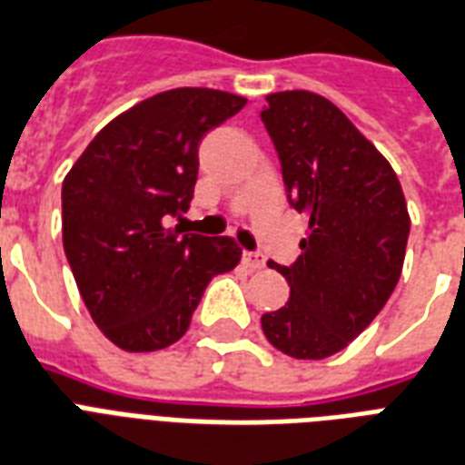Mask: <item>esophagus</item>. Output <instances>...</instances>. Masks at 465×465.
I'll return each mask as SVG.
<instances>
[{
    "label": "esophagus",
    "instance_id": "esophagus-1",
    "mask_svg": "<svg viewBox=\"0 0 465 465\" xmlns=\"http://www.w3.org/2000/svg\"><path fill=\"white\" fill-rule=\"evenodd\" d=\"M242 260H245V264L250 270H262V267H264V257H262L260 252H245L242 254Z\"/></svg>",
    "mask_w": 465,
    "mask_h": 465
}]
</instances>
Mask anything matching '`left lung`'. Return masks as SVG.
<instances>
[{
    "label": "left lung",
    "instance_id": "left-lung-1",
    "mask_svg": "<svg viewBox=\"0 0 465 465\" xmlns=\"http://www.w3.org/2000/svg\"><path fill=\"white\" fill-rule=\"evenodd\" d=\"M260 117L289 205L312 228L299 260L270 264L289 282V302L262 316V331L277 351L321 361L382 312L402 274L410 213L392 166L331 100L272 93Z\"/></svg>",
    "mask_w": 465,
    "mask_h": 465
}]
</instances>
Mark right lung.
Segmentation results:
<instances>
[{
	"label": "right lung",
	"mask_w": 465,
	"mask_h": 465,
	"mask_svg": "<svg viewBox=\"0 0 465 465\" xmlns=\"http://www.w3.org/2000/svg\"><path fill=\"white\" fill-rule=\"evenodd\" d=\"M245 103L211 87L159 93L100 129L63 181V250L87 312L122 351L176 343L211 279L240 262L232 237L169 218L191 205L201 139Z\"/></svg>",
	"instance_id": "1"
}]
</instances>
